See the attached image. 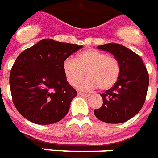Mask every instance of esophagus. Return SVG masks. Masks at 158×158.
Masks as SVG:
<instances>
[{
	"mask_svg": "<svg viewBox=\"0 0 158 158\" xmlns=\"http://www.w3.org/2000/svg\"><path fill=\"white\" fill-rule=\"evenodd\" d=\"M78 95L80 96H86V97H88V96H89L88 94H85V93H82V92H78Z\"/></svg>",
	"mask_w": 158,
	"mask_h": 158,
	"instance_id": "1",
	"label": "esophagus"
}]
</instances>
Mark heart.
Listing matches in <instances>:
<instances>
[{
  "label": "heart",
  "mask_w": 158,
  "mask_h": 158,
  "mask_svg": "<svg viewBox=\"0 0 158 158\" xmlns=\"http://www.w3.org/2000/svg\"><path fill=\"white\" fill-rule=\"evenodd\" d=\"M62 71L71 85H75L86 73L88 78L77 85L79 89L90 91L99 86L100 89L107 90L118 82L121 65L116 57L89 49L81 52L76 60L66 59L62 63Z\"/></svg>",
  "instance_id": "heart-1"
}]
</instances>
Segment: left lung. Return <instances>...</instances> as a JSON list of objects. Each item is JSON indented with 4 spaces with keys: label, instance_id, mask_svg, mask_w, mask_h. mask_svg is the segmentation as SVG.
<instances>
[{
    "label": "left lung",
    "instance_id": "obj_1",
    "mask_svg": "<svg viewBox=\"0 0 158 158\" xmlns=\"http://www.w3.org/2000/svg\"><path fill=\"white\" fill-rule=\"evenodd\" d=\"M97 48L110 52L120 62L121 73L112 89L102 94L103 104L94 110L102 122L120 123L132 118L142 108L149 85V75L139 55L123 45L108 43Z\"/></svg>",
    "mask_w": 158,
    "mask_h": 158
}]
</instances>
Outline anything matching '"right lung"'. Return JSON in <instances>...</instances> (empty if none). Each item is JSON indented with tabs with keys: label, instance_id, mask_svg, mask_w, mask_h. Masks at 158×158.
<instances>
[{
	"label": "right lung",
	"instance_id": "add662e5",
	"mask_svg": "<svg viewBox=\"0 0 158 158\" xmlns=\"http://www.w3.org/2000/svg\"><path fill=\"white\" fill-rule=\"evenodd\" d=\"M83 45L44 39L17 57L10 73L12 102L37 124H51L68 113L77 91L67 81L62 63Z\"/></svg>",
	"mask_w": 158,
	"mask_h": 158
}]
</instances>
